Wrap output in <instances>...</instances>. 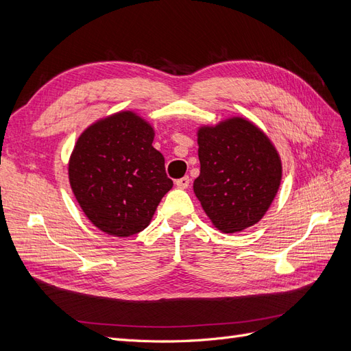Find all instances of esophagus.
I'll list each match as a JSON object with an SVG mask.
<instances>
[{"instance_id":"esophagus-1","label":"esophagus","mask_w":351,"mask_h":351,"mask_svg":"<svg viewBox=\"0 0 351 351\" xmlns=\"http://www.w3.org/2000/svg\"><path fill=\"white\" fill-rule=\"evenodd\" d=\"M189 184H190V178L186 176V177H182V178H178V180H176V186L178 187V189H187L189 187Z\"/></svg>"}]
</instances>
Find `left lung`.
<instances>
[{
    "instance_id": "left-lung-1",
    "label": "left lung",
    "mask_w": 351,
    "mask_h": 351,
    "mask_svg": "<svg viewBox=\"0 0 351 351\" xmlns=\"http://www.w3.org/2000/svg\"><path fill=\"white\" fill-rule=\"evenodd\" d=\"M200 174L193 183L212 226L226 234L263 218L278 193L282 164L268 134L244 117L197 129Z\"/></svg>"
}]
</instances>
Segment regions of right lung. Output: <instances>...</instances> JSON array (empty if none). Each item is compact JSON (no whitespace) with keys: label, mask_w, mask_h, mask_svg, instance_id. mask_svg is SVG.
<instances>
[{"label":"right lung","mask_w":351,"mask_h":351,"mask_svg":"<svg viewBox=\"0 0 351 351\" xmlns=\"http://www.w3.org/2000/svg\"><path fill=\"white\" fill-rule=\"evenodd\" d=\"M154 125L125 110L82 132L69 159V182L83 214L102 232L129 237L151 224L173 187L152 146Z\"/></svg>","instance_id":"right-lung-1"}]
</instances>
